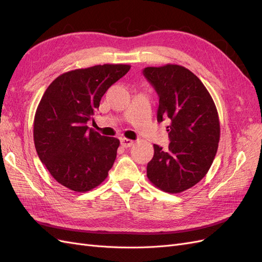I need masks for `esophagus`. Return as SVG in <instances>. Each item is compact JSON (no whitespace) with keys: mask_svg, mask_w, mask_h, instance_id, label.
Segmentation results:
<instances>
[{"mask_svg":"<svg viewBox=\"0 0 262 262\" xmlns=\"http://www.w3.org/2000/svg\"><path fill=\"white\" fill-rule=\"evenodd\" d=\"M120 143H121V146L122 147H130V146H132V144H133V141L132 140H130V139H126V138H121L120 139Z\"/></svg>","mask_w":262,"mask_h":262,"instance_id":"obj_1","label":"esophagus"}]
</instances>
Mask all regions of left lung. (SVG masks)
<instances>
[{
    "label": "left lung",
    "instance_id": "8db88e82",
    "mask_svg": "<svg viewBox=\"0 0 262 262\" xmlns=\"http://www.w3.org/2000/svg\"><path fill=\"white\" fill-rule=\"evenodd\" d=\"M143 74L160 97L157 121L170 120L166 128L168 148L154 144L146 176L163 191L180 193L207 175L215 157L221 133L217 109L199 77L185 67H148Z\"/></svg>",
    "mask_w": 262,
    "mask_h": 262
}]
</instances>
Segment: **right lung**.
I'll return each mask as SVG.
<instances>
[{
	"instance_id": "obj_1",
	"label": "right lung",
	"mask_w": 262,
	"mask_h": 262,
	"mask_svg": "<svg viewBox=\"0 0 262 262\" xmlns=\"http://www.w3.org/2000/svg\"><path fill=\"white\" fill-rule=\"evenodd\" d=\"M129 64H104L69 71L46 90L34 119L37 154L59 184L86 192L104 181L120 141L87 126L101 97L128 73Z\"/></svg>"
}]
</instances>
